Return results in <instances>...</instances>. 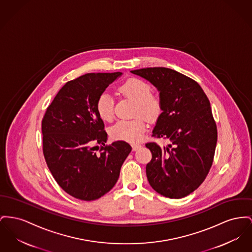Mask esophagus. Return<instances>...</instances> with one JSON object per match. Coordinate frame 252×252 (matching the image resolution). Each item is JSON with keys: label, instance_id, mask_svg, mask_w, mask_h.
Wrapping results in <instances>:
<instances>
[{"label": "esophagus", "instance_id": "esophagus-1", "mask_svg": "<svg viewBox=\"0 0 252 252\" xmlns=\"http://www.w3.org/2000/svg\"><path fill=\"white\" fill-rule=\"evenodd\" d=\"M141 147H142V146H141L140 144H133V145H132V149L135 151V150H138Z\"/></svg>", "mask_w": 252, "mask_h": 252}]
</instances>
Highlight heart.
Instances as JSON below:
<instances>
[{"label":"heart","instance_id":"heart-1","mask_svg":"<svg viewBox=\"0 0 252 252\" xmlns=\"http://www.w3.org/2000/svg\"><path fill=\"white\" fill-rule=\"evenodd\" d=\"M121 96L135 102L133 114L142 115L149 121H154L162 113L161 98L151 93V87L148 82L130 78L118 88ZM96 110L100 118L110 121L114 116L113 99L108 93H102L96 101ZM147 129V122L143 117L133 120H120L110 128V135L113 139L136 143L140 141Z\"/></svg>","mask_w":252,"mask_h":252}]
</instances>
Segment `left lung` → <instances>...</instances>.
I'll return each mask as SVG.
<instances>
[{"label": "left lung", "instance_id": "left-lung-1", "mask_svg": "<svg viewBox=\"0 0 252 252\" xmlns=\"http://www.w3.org/2000/svg\"><path fill=\"white\" fill-rule=\"evenodd\" d=\"M151 83L162 101V113L152 136L170 145L161 148L148 143L152 159L147 177L152 189L171 199L197 189L207 177L217 144V127L210 103L197 82L166 67L132 70Z\"/></svg>", "mask_w": 252, "mask_h": 252}]
</instances>
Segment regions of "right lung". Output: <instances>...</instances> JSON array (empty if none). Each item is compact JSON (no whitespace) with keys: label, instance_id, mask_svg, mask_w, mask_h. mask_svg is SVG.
Masks as SVG:
<instances>
[{"label":"right lung","instance_id":"1","mask_svg":"<svg viewBox=\"0 0 252 252\" xmlns=\"http://www.w3.org/2000/svg\"><path fill=\"white\" fill-rule=\"evenodd\" d=\"M122 74L88 73L67 82L42 121L46 164L60 187L77 199L93 201L108 192L132 149L124 141L104 145L107 134L96 110L98 97ZM99 144L103 147L96 155Z\"/></svg>","mask_w":252,"mask_h":252}]
</instances>
